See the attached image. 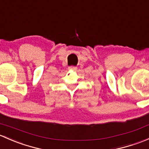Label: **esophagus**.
<instances>
[{"label": "esophagus", "mask_w": 149, "mask_h": 149, "mask_svg": "<svg viewBox=\"0 0 149 149\" xmlns=\"http://www.w3.org/2000/svg\"><path fill=\"white\" fill-rule=\"evenodd\" d=\"M77 67H74V66H70V67H69V70H73V71H75V70H77Z\"/></svg>", "instance_id": "1"}]
</instances>
